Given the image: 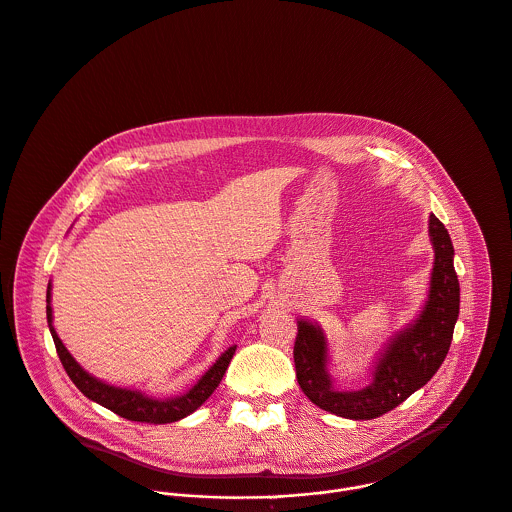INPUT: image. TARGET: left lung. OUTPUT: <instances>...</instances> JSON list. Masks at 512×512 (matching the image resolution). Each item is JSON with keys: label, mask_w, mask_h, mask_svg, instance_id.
<instances>
[{"label": "left lung", "mask_w": 512, "mask_h": 512, "mask_svg": "<svg viewBox=\"0 0 512 512\" xmlns=\"http://www.w3.org/2000/svg\"><path fill=\"white\" fill-rule=\"evenodd\" d=\"M435 250L429 298L419 318L383 349L361 389H336L328 373V341L318 324L300 320L294 343L296 377L306 397L324 411L345 419H375L421 389L441 367L459 318V280L453 242L443 222L429 216Z\"/></svg>", "instance_id": "left-lung-1"}]
</instances>
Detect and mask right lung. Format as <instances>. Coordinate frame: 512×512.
<instances>
[{
	"label": "right lung",
	"instance_id": "1",
	"mask_svg": "<svg viewBox=\"0 0 512 512\" xmlns=\"http://www.w3.org/2000/svg\"><path fill=\"white\" fill-rule=\"evenodd\" d=\"M47 324H49V332H51L53 341H55L57 355H59L67 375L77 385V389L85 397H89L91 401H97L99 405L111 409L113 413L129 419V421H139V423L163 425V423H174V421L194 413L212 395V391L218 387V383L222 381V377H224V373L228 369V363H230V359H232V355L236 351V345L228 347L216 359V363L184 395L171 397V399H155V397H149V395H145V393H141L137 389H125V387H115V385L103 383L101 379L89 375L73 359V355L67 351L63 341L59 340L57 332L53 330L51 282L47 286Z\"/></svg>",
	"mask_w": 512,
	"mask_h": 512
}]
</instances>
